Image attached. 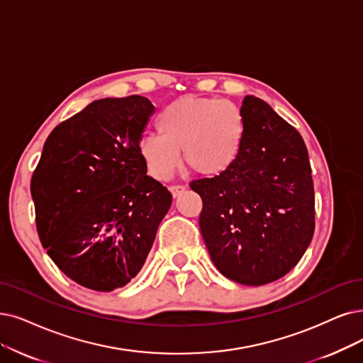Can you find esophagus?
I'll use <instances>...</instances> for the list:
<instances>
[{
  "mask_svg": "<svg viewBox=\"0 0 363 363\" xmlns=\"http://www.w3.org/2000/svg\"><path fill=\"white\" fill-rule=\"evenodd\" d=\"M169 192H171V195H172L174 198H177L182 192H184V186H180V184L171 186V187H169Z\"/></svg>",
  "mask_w": 363,
  "mask_h": 363,
  "instance_id": "1",
  "label": "esophagus"
}]
</instances>
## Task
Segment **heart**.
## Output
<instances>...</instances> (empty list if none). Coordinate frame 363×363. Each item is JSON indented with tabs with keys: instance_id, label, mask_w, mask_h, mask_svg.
<instances>
[{
	"instance_id": "1",
	"label": "heart",
	"mask_w": 363,
	"mask_h": 363,
	"mask_svg": "<svg viewBox=\"0 0 363 363\" xmlns=\"http://www.w3.org/2000/svg\"><path fill=\"white\" fill-rule=\"evenodd\" d=\"M157 135L141 138L138 152L150 177L164 182L180 164L206 177H219L234 167L247 140V118L228 99L183 96L156 119Z\"/></svg>"
}]
</instances>
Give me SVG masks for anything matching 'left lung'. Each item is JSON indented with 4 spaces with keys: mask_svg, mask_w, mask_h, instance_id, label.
<instances>
[{
    "mask_svg": "<svg viewBox=\"0 0 363 363\" xmlns=\"http://www.w3.org/2000/svg\"><path fill=\"white\" fill-rule=\"evenodd\" d=\"M241 108L247 140L238 162L191 187L202 199L199 228L216 268L237 283L262 286L291 271L310 245L314 187L296 129L253 95Z\"/></svg>",
    "mask_w": 363,
    "mask_h": 363,
    "instance_id": "1",
    "label": "left lung"
}]
</instances>
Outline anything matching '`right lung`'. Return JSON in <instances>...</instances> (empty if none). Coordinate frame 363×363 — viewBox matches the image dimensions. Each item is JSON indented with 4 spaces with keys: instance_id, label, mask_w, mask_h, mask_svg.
<instances>
[{
    "instance_id": "obj_1",
    "label": "right lung",
    "mask_w": 363,
    "mask_h": 363,
    "mask_svg": "<svg viewBox=\"0 0 363 363\" xmlns=\"http://www.w3.org/2000/svg\"><path fill=\"white\" fill-rule=\"evenodd\" d=\"M153 113L140 95L94 101L53 129L33 174L43 247L92 291L111 292L135 277L171 207L138 152Z\"/></svg>"
}]
</instances>
